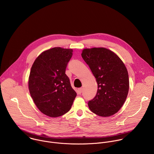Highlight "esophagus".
<instances>
[{
	"label": "esophagus",
	"instance_id": "1",
	"mask_svg": "<svg viewBox=\"0 0 154 154\" xmlns=\"http://www.w3.org/2000/svg\"><path fill=\"white\" fill-rule=\"evenodd\" d=\"M77 92H78V93H79V94H80L82 93V88H80L78 89Z\"/></svg>",
	"mask_w": 154,
	"mask_h": 154
}]
</instances>
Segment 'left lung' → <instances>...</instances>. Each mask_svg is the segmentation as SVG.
Returning <instances> with one entry per match:
<instances>
[{"mask_svg":"<svg viewBox=\"0 0 154 154\" xmlns=\"http://www.w3.org/2000/svg\"><path fill=\"white\" fill-rule=\"evenodd\" d=\"M82 57L96 79V96L88 103L90 110L102 117L116 113L124 103L129 90L125 64L113 52L104 48L84 49Z\"/></svg>","mask_w":154,"mask_h":154,"instance_id":"8db88e82","label":"left lung"}]
</instances>
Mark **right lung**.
I'll return each mask as SVG.
<instances>
[{
  "mask_svg": "<svg viewBox=\"0 0 154 154\" xmlns=\"http://www.w3.org/2000/svg\"><path fill=\"white\" fill-rule=\"evenodd\" d=\"M72 49L54 48L35 60L29 78V90L39 111L56 118L68 112L77 93L65 74Z\"/></svg>",
  "mask_w": 154,
  "mask_h": 154,
  "instance_id": "1",
  "label": "right lung"
}]
</instances>
